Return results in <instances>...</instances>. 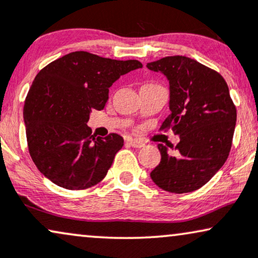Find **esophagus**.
I'll return each mask as SVG.
<instances>
[{
	"mask_svg": "<svg viewBox=\"0 0 258 258\" xmlns=\"http://www.w3.org/2000/svg\"><path fill=\"white\" fill-rule=\"evenodd\" d=\"M128 143L131 144V146H133V148H143V146L145 145V143L139 139H128Z\"/></svg>",
	"mask_w": 258,
	"mask_h": 258,
	"instance_id": "1",
	"label": "esophagus"
}]
</instances>
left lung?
Segmentation results:
<instances>
[{
    "instance_id": "8db88e82",
    "label": "left lung",
    "mask_w": 258,
    "mask_h": 258,
    "mask_svg": "<svg viewBox=\"0 0 258 258\" xmlns=\"http://www.w3.org/2000/svg\"><path fill=\"white\" fill-rule=\"evenodd\" d=\"M146 67L168 78L171 113L161 128L180 136L170 151L158 144L161 162L150 176L170 193L197 190L229 157L237 121L229 87L217 71L184 56L164 57Z\"/></svg>"
}]
</instances>
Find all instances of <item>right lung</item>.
Listing matches in <instances>:
<instances>
[{
    "instance_id": "1",
    "label": "right lung",
    "mask_w": 258,
    "mask_h": 258,
    "mask_svg": "<svg viewBox=\"0 0 258 258\" xmlns=\"http://www.w3.org/2000/svg\"><path fill=\"white\" fill-rule=\"evenodd\" d=\"M143 68L138 60H116L84 51L71 52L39 71L24 106L29 155L39 171L71 190L102 181L123 139L91 135L93 109L101 110L120 76Z\"/></svg>"
}]
</instances>
